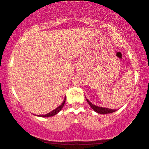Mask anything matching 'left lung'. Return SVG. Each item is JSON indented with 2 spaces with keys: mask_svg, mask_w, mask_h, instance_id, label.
I'll list each match as a JSON object with an SVG mask.
<instances>
[{
  "mask_svg": "<svg viewBox=\"0 0 149 149\" xmlns=\"http://www.w3.org/2000/svg\"><path fill=\"white\" fill-rule=\"evenodd\" d=\"M87 103H89V105H90L91 107L94 110L95 112H96L97 113L99 114H109L112 113V112H115L116 110H112V109H109V108H105V107H98L96 105H93V104L91 103L90 101H89L88 99H87Z\"/></svg>",
  "mask_w": 149,
  "mask_h": 149,
  "instance_id": "left-lung-1",
  "label": "left lung"
}]
</instances>
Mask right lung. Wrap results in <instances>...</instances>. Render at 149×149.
I'll return each mask as SVG.
<instances>
[{
  "label": "right lung",
  "mask_w": 149,
  "mask_h": 149,
  "mask_svg": "<svg viewBox=\"0 0 149 149\" xmlns=\"http://www.w3.org/2000/svg\"><path fill=\"white\" fill-rule=\"evenodd\" d=\"M65 101H66V98H64V101L62 102V105H60V106H59L58 107H57V108L55 109V110H53V111H52V112H49V113H48V114H44V115H39V116H42V117H48V116H52L55 115V114H57V113H58L59 112H60V111L61 110H62V107H63L64 105V103H65Z\"/></svg>",
  "instance_id": "right-lung-1"
}]
</instances>
